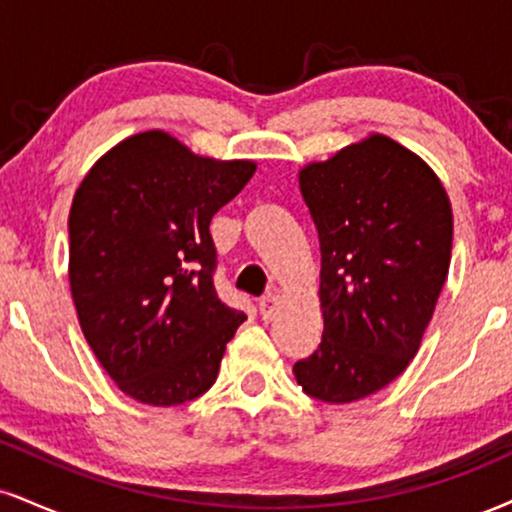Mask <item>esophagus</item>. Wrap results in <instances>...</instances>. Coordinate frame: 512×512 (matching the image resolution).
<instances>
[{"mask_svg": "<svg viewBox=\"0 0 512 512\" xmlns=\"http://www.w3.org/2000/svg\"><path fill=\"white\" fill-rule=\"evenodd\" d=\"M276 307H279V295L276 293H267L260 300V315L262 319H272L276 315Z\"/></svg>", "mask_w": 512, "mask_h": 512, "instance_id": "1", "label": "esophagus"}]
</instances>
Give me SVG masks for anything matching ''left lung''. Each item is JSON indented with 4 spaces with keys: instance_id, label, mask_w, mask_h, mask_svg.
I'll list each match as a JSON object with an SVG mask.
<instances>
[{
    "instance_id": "obj_1",
    "label": "left lung",
    "mask_w": 512,
    "mask_h": 512,
    "mask_svg": "<svg viewBox=\"0 0 512 512\" xmlns=\"http://www.w3.org/2000/svg\"><path fill=\"white\" fill-rule=\"evenodd\" d=\"M298 181L322 250L324 334L293 374L307 396L353 403L420 350L451 264V200L424 159L381 133L307 164Z\"/></svg>"
}]
</instances>
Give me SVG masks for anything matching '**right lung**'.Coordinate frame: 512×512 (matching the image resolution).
<instances>
[{"mask_svg":"<svg viewBox=\"0 0 512 512\" xmlns=\"http://www.w3.org/2000/svg\"><path fill=\"white\" fill-rule=\"evenodd\" d=\"M255 169L145 131L97 159L73 195L69 281L80 329L138 403H188L217 379L245 315L214 291L209 221Z\"/></svg>","mask_w":512,"mask_h":512,"instance_id":"1","label":"right lung"}]
</instances>
